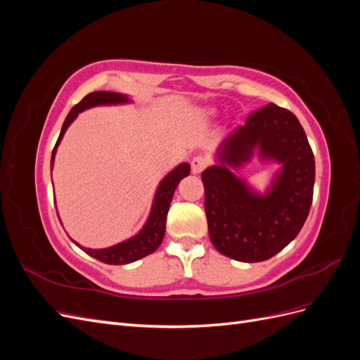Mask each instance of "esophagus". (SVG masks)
Returning <instances> with one entry per match:
<instances>
[{"label": "esophagus", "mask_w": 360, "mask_h": 360, "mask_svg": "<svg viewBox=\"0 0 360 360\" xmlns=\"http://www.w3.org/2000/svg\"><path fill=\"white\" fill-rule=\"evenodd\" d=\"M207 165H209V159H207V158L202 156V155L195 156V158H192V160H191V167H192V172H193V174H200Z\"/></svg>", "instance_id": "1"}]
</instances>
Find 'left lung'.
Here are the masks:
<instances>
[{
    "instance_id": "1",
    "label": "left lung",
    "mask_w": 360,
    "mask_h": 360,
    "mask_svg": "<svg viewBox=\"0 0 360 360\" xmlns=\"http://www.w3.org/2000/svg\"><path fill=\"white\" fill-rule=\"evenodd\" d=\"M257 148L262 157L283 165L264 195L250 191L229 171ZM217 159L219 165L201 174L213 246L243 263L276 255L299 234L312 204L315 160L297 117L275 103L259 108L224 139Z\"/></svg>"
}]
</instances>
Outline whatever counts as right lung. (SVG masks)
<instances>
[{"label":"right lung","mask_w":360,"mask_h":360,"mask_svg":"<svg viewBox=\"0 0 360 360\" xmlns=\"http://www.w3.org/2000/svg\"><path fill=\"white\" fill-rule=\"evenodd\" d=\"M129 102L127 96L112 93V91H94L86 94L84 99L76 103L70 112L68 114L66 120H64L60 136L57 139V144L52 150V158H51V169L53 165V158H56V151L60 144V141L66 132L70 123L76 118L81 111L86 110V108L97 106V105H117V103H126ZM191 167L189 163H181L176 169H172L168 176L163 179L159 184V188L155 195L153 201V209H151L150 217L146 224V226L141 230L135 237L129 238V240L118 243L115 246L106 248V249H89L82 248L86 254L91 255L93 258L102 261L105 264H127L134 263V261L144 258L148 254L155 252L159 248V245L163 240V236H165V224H167V214L169 210V204L172 200L174 191H176L177 184L181 179L189 176ZM78 245V243H76ZM79 246V245H78ZM81 248V246H79Z\"/></svg>","instance_id":"right-lung-1"}]
</instances>
